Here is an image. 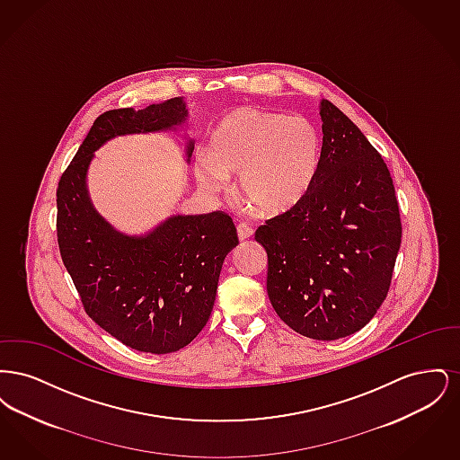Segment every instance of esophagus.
<instances>
[{
    "instance_id": "1",
    "label": "esophagus",
    "mask_w": 460,
    "mask_h": 460,
    "mask_svg": "<svg viewBox=\"0 0 460 460\" xmlns=\"http://www.w3.org/2000/svg\"><path fill=\"white\" fill-rule=\"evenodd\" d=\"M238 238L240 241H246L248 238H252V234H253V231H252V227H248L246 224H238Z\"/></svg>"
}]
</instances>
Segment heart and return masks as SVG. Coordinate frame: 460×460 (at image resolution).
Segmentation results:
<instances>
[{"instance_id": "b5f03b06", "label": "heart", "mask_w": 460, "mask_h": 460, "mask_svg": "<svg viewBox=\"0 0 460 460\" xmlns=\"http://www.w3.org/2000/svg\"><path fill=\"white\" fill-rule=\"evenodd\" d=\"M198 160L201 188L217 191L238 175L236 197L257 216L278 219L295 212L312 193L321 172L323 134L305 117L240 107L227 111Z\"/></svg>"}]
</instances>
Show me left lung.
Segmentation results:
<instances>
[{"instance_id":"obj_1","label":"left lung","mask_w":460,"mask_h":460,"mask_svg":"<svg viewBox=\"0 0 460 460\" xmlns=\"http://www.w3.org/2000/svg\"><path fill=\"white\" fill-rule=\"evenodd\" d=\"M324 156L291 214L255 233L267 252V293L293 331L331 341L364 328L385 302L402 243L390 171L350 119L321 102Z\"/></svg>"}]
</instances>
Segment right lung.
<instances>
[{
  "mask_svg": "<svg viewBox=\"0 0 460 460\" xmlns=\"http://www.w3.org/2000/svg\"><path fill=\"white\" fill-rule=\"evenodd\" d=\"M186 117L182 98L102 113L57 190L60 255L86 314L126 347L145 353L181 350L205 328L222 263L238 244L236 227L227 214L212 212L171 216L139 236L120 233L89 198V164L117 136L177 131ZM184 146L190 162L193 141Z\"/></svg>",
  "mask_w": 460,
  "mask_h": 460,
  "instance_id": "obj_1",
  "label": "right lung"
}]
</instances>
